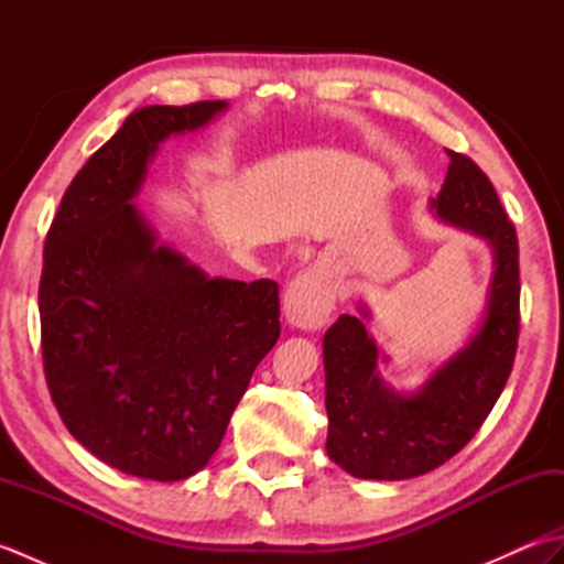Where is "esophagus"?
Masks as SVG:
<instances>
[{"label":"esophagus","mask_w":564,"mask_h":564,"mask_svg":"<svg viewBox=\"0 0 564 564\" xmlns=\"http://www.w3.org/2000/svg\"><path fill=\"white\" fill-rule=\"evenodd\" d=\"M334 301L337 285L332 275L322 269H310L285 291V317L301 329H319L329 319Z\"/></svg>","instance_id":"esophagus-1"}]
</instances>
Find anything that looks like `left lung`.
Here are the masks:
<instances>
[{
	"instance_id": "8db88e82",
	"label": "left lung",
	"mask_w": 564,
	"mask_h": 564,
	"mask_svg": "<svg viewBox=\"0 0 564 564\" xmlns=\"http://www.w3.org/2000/svg\"><path fill=\"white\" fill-rule=\"evenodd\" d=\"M451 164L434 208L443 220L492 242L495 279L475 339L416 394L378 378V349L364 322L341 315L325 334L327 453L364 480H406L436 470L480 431L513 368L521 327L519 239L487 174L467 154Z\"/></svg>"
}]
</instances>
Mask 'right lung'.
<instances>
[{
	"label": "right lung",
	"mask_w": 564,
	"mask_h": 564,
	"mask_svg": "<svg viewBox=\"0 0 564 564\" xmlns=\"http://www.w3.org/2000/svg\"><path fill=\"white\" fill-rule=\"evenodd\" d=\"M225 101L145 106L72 178L39 285L45 382L67 431L106 465L174 482L218 451L281 337L279 283L208 279L154 242L130 200L158 145Z\"/></svg>",
	"instance_id": "add662e5"
}]
</instances>
